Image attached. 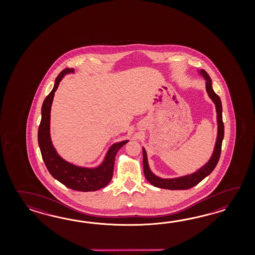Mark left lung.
<instances>
[{
	"label": "left lung",
	"mask_w": 255,
	"mask_h": 255,
	"mask_svg": "<svg viewBox=\"0 0 255 255\" xmlns=\"http://www.w3.org/2000/svg\"><path fill=\"white\" fill-rule=\"evenodd\" d=\"M201 75L206 80V91L208 93L209 98H211L212 102L215 105L217 113V130L216 142L214 149L212 152V157L208 160V162L203 165L201 168H199L197 171L193 173L188 174L185 176L172 178V179H163L153 173L149 168L148 161H147V155L146 149L143 147V168L144 174L146 180L150 184L160 188V189H168V190H188L192 187H194L198 183H200L201 180L205 179L208 175L212 173V170L216 167L217 163L219 161V158L221 156L222 151V144L224 136V125L222 121V106L221 98L213 91L212 88V82L211 77L207 74V72L203 69L199 71Z\"/></svg>",
	"instance_id": "8db88e82"
}]
</instances>
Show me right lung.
Returning <instances> with one entry per match:
<instances>
[{"label": "right lung", "instance_id": "right-lung-1", "mask_svg": "<svg viewBox=\"0 0 255 255\" xmlns=\"http://www.w3.org/2000/svg\"><path fill=\"white\" fill-rule=\"evenodd\" d=\"M73 68H65L55 78L54 88L45 98L42 106V120L38 128V144L43 161L50 174L67 188L78 191H96L109 184L113 176L115 157L118 151L128 140L114 143L107 152L104 160L96 168L76 166L66 161L54 148L50 134L51 107L54 92L60 82L67 74H74Z\"/></svg>", "mask_w": 255, "mask_h": 255}]
</instances>
